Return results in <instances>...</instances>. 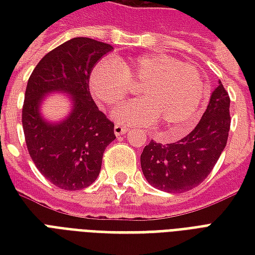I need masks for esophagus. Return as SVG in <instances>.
I'll list each match as a JSON object with an SVG mask.
<instances>
[{"label":"esophagus","mask_w":255,"mask_h":255,"mask_svg":"<svg viewBox=\"0 0 255 255\" xmlns=\"http://www.w3.org/2000/svg\"><path fill=\"white\" fill-rule=\"evenodd\" d=\"M128 131V127H124L122 124H116L115 126V133H116V136H122L124 133Z\"/></svg>","instance_id":"esophagus-1"}]
</instances>
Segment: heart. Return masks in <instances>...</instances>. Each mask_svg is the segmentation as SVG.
<instances>
[{
  "label": "heart",
  "mask_w": 255,
  "mask_h": 255,
  "mask_svg": "<svg viewBox=\"0 0 255 255\" xmlns=\"http://www.w3.org/2000/svg\"><path fill=\"white\" fill-rule=\"evenodd\" d=\"M138 86L140 98L113 112L117 123L150 126L160 123L177 138L190 131L206 101V87L197 68L166 53H149L128 61L105 58L90 73L89 87L100 104L116 106Z\"/></svg>",
  "instance_id": "heart-1"
}]
</instances>
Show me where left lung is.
Masks as SVG:
<instances>
[{
    "instance_id": "left-lung-1",
    "label": "left lung",
    "mask_w": 255,
    "mask_h": 255,
    "mask_svg": "<svg viewBox=\"0 0 255 255\" xmlns=\"http://www.w3.org/2000/svg\"><path fill=\"white\" fill-rule=\"evenodd\" d=\"M230 95L221 82L197 127L175 143L150 140L140 154L146 180L161 191L184 192L208 177L224 150L230 132Z\"/></svg>"
}]
</instances>
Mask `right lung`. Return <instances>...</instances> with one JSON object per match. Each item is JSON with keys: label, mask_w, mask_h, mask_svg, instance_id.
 <instances>
[{"label": "right lung", "mask_w": 255, "mask_h": 255, "mask_svg": "<svg viewBox=\"0 0 255 255\" xmlns=\"http://www.w3.org/2000/svg\"><path fill=\"white\" fill-rule=\"evenodd\" d=\"M113 46L73 38L49 52L31 73L23 105V131L31 158L47 180L63 190H82L98 177L102 155L116 139L115 124L98 109L89 89L90 73ZM50 92L70 95L71 113L50 123L40 104Z\"/></svg>", "instance_id": "obj_1"}]
</instances>
